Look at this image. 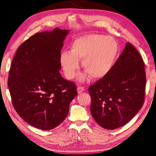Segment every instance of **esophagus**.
Wrapping results in <instances>:
<instances>
[{"mask_svg":"<svg viewBox=\"0 0 156 156\" xmlns=\"http://www.w3.org/2000/svg\"><path fill=\"white\" fill-rule=\"evenodd\" d=\"M84 90H85V88L83 87H78L77 88V92H78V94H81Z\"/></svg>","mask_w":156,"mask_h":156,"instance_id":"1","label":"esophagus"}]
</instances>
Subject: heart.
Instances as JSON below:
<instances>
[{"label":"heart","mask_w":156,"mask_h":156,"mask_svg":"<svg viewBox=\"0 0 156 156\" xmlns=\"http://www.w3.org/2000/svg\"><path fill=\"white\" fill-rule=\"evenodd\" d=\"M118 52V45L112 38L102 35H87L79 37L71 44L70 52H62L59 57L65 75L75 78L79 69V60L83 59L84 70L91 78L98 80L110 71ZM86 74H81L83 80Z\"/></svg>","instance_id":"1"}]
</instances>
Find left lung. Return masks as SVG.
<instances>
[{
	"label": "left lung",
	"mask_w": 156,
	"mask_h": 156,
	"mask_svg": "<svg viewBox=\"0 0 156 156\" xmlns=\"http://www.w3.org/2000/svg\"><path fill=\"white\" fill-rule=\"evenodd\" d=\"M144 66L140 54L127 42L108 75L89 87L90 112L98 125L116 129L142 108L146 84Z\"/></svg>",
	"instance_id": "left-lung-1"
}]
</instances>
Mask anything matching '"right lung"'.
<instances>
[{
	"mask_svg": "<svg viewBox=\"0 0 156 156\" xmlns=\"http://www.w3.org/2000/svg\"><path fill=\"white\" fill-rule=\"evenodd\" d=\"M69 33L58 28L37 33L18 48L8 77L13 107L30 125L49 130L67 116L76 87L63 78L59 57Z\"/></svg>",
	"mask_w": 156,
	"mask_h": 156,
	"instance_id": "obj_1",
	"label": "right lung"
}]
</instances>
